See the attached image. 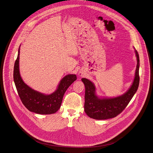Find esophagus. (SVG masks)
<instances>
[{
    "instance_id": "34e87169",
    "label": "esophagus",
    "mask_w": 153,
    "mask_h": 153,
    "mask_svg": "<svg viewBox=\"0 0 153 153\" xmlns=\"http://www.w3.org/2000/svg\"><path fill=\"white\" fill-rule=\"evenodd\" d=\"M80 76H82V74H80Z\"/></svg>"
}]
</instances>
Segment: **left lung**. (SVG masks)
Wrapping results in <instances>:
<instances>
[{
  "instance_id": "1",
  "label": "left lung",
  "mask_w": 153,
  "mask_h": 153,
  "mask_svg": "<svg viewBox=\"0 0 153 153\" xmlns=\"http://www.w3.org/2000/svg\"><path fill=\"white\" fill-rule=\"evenodd\" d=\"M137 58V66L135 76L132 85L125 94L115 98H100L95 94L94 84L89 80L82 78L85 85L84 111L90 117L97 120H104L115 118L127 106L136 93L139 84V56L135 50Z\"/></svg>"
}]
</instances>
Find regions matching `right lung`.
I'll return each mask as SVG.
<instances>
[{"mask_svg":"<svg viewBox=\"0 0 153 153\" xmlns=\"http://www.w3.org/2000/svg\"><path fill=\"white\" fill-rule=\"evenodd\" d=\"M20 47L16 60L13 78L20 100L27 109L38 114L48 115L58 111L62 102L64 94L71 84L76 80L75 74H68L60 82L57 90L53 93L45 95L30 88L22 80L19 71Z\"/></svg>","mask_w":153,"mask_h":153,"instance_id":"right-lung-1","label":"right lung"}]
</instances>
